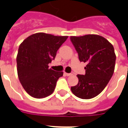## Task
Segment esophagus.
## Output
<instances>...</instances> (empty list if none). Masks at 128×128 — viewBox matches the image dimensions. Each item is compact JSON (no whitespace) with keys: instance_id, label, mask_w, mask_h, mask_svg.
I'll return each mask as SVG.
<instances>
[{"instance_id":"34e87169","label":"esophagus","mask_w":128,"mask_h":128,"mask_svg":"<svg viewBox=\"0 0 128 128\" xmlns=\"http://www.w3.org/2000/svg\"><path fill=\"white\" fill-rule=\"evenodd\" d=\"M64 74H65V75L67 76H72V75H73V74H74V73H73V72H71V73H66V72H64Z\"/></svg>"}]
</instances>
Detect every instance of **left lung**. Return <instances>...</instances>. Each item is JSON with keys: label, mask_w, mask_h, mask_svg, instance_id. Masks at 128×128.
<instances>
[{"label": "left lung", "mask_w": 128, "mask_h": 128, "mask_svg": "<svg viewBox=\"0 0 128 128\" xmlns=\"http://www.w3.org/2000/svg\"><path fill=\"white\" fill-rule=\"evenodd\" d=\"M80 62L87 63L86 74H78V83L72 93L82 99H91L100 94L113 75L116 56L112 44L97 34L70 36Z\"/></svg>", "instance_id": "left-lung-1"}]
</instances>
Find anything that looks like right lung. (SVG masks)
<instances>
[{
  "instance_id": "obj_1",
  "label": "right lung",
  "mask_w": 128,
  "mask_h": 128,
  "mask_svg": "<svg viewBox=\"0 0 128 128\" xmlns=\"http://www.w3.org/2000/svg\"><path fill=\"white\" fill-rule=\"evenodd\" d=\"M68 38L67 36L38 32L30 35L19 46L16 56L18 79L25 91L35 98H43L53 93L63 72L49 68L56 52Z\"/></svg>"
}]
</instances>
